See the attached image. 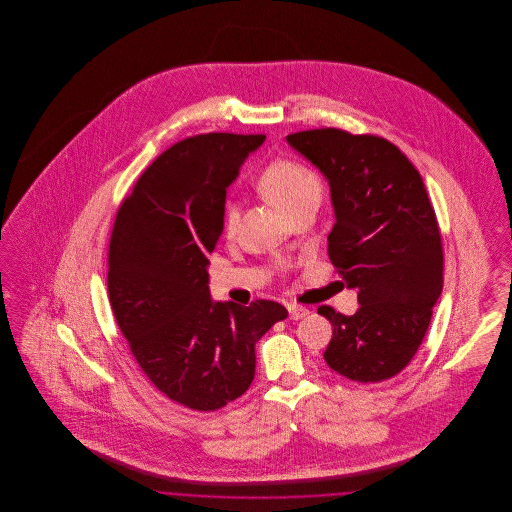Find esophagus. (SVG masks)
<instances>
[{
    "label": "esophagus",
    "instance_id": "esophagus-1",
    "mask_svg": "<svg viewBox=\"0 0 512 512\" xmlns=\"http://www.w3.org/2000/svg\"><path fill=\"white\" fill-rule=\"evenodd\" d=\"M288 313H290L292 320H301V318H305L309 315V309H305V307H301V305H290V307H288Z\"/></svg>",
    "mask_w": 512,
    "mask_h": 512
}]
</instances>
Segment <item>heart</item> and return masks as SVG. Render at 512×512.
Listing matches in <instances>:
<instances>
[{
	"label": "heart",
	"mask_w": 512,
	"mask_h": 512,
	"mask_svg": "<svg viewBox=\"0 0 512 512\" xmlns=\"http://www.w3.org/2000/svg\"><path fill=\"white\" fill-rule=\"evenodd\" d=\"M257 188L270 203H274L286 215H290L293 209L309 201H318L322 194V184L317 172L311 171L303 163L290 161V159H280L270 163L267 169L259 174ZM234 219H236V207L234 203H226V209H224L226 230H232Z\"/></svg>",
	"instance_id": "heart-1"
}]
</instances>
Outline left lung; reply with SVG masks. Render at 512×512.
I'll use <instances>...</instances> for the list:
<instances>
[{
  "mask_svg": "<svg viewBox=\"0 0 512 512\" xmlns=\"http://www.w3.org/2000/svg\"><path fill=\"white\" fill-rule=\"evenodd\" d=\"M330 186L334 228L328 255L359 309L332 307L324 361L353 382H382L411 363L443 288L436 213L413 163L384 138L338 128L286 136Z\"/></svg>",
  "mask_w": 512,
  "mask_h": 512,
  "instance_id": "1",
  "label": "left lung"
}]
</instances>
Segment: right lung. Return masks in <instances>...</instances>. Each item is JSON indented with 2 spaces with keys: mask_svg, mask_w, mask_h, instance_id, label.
<instances>
[{
  "mask_svg": "<svg viewBox=\"0 0 512 512\" xmlns=\"http://www.w3.org/2000/svg\"><path fill=\"white\" fill-rule=\"evenodd\" d=\"M265 136L201 134L161 153L117 213L107 286L122 336L169 399L217 411L255 376V343L288 317L274 301H215L209 255L226 190Z\"/></svg>",
  "mask_w": 512,
  "mask_h": 512,
  "instance_id": "right-lung-1",
  "label": "right lung"
}]
</instances>
